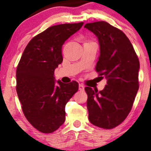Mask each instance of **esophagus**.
<instances>
[{
    "label": "esophagus",
    "instance_id": "esophagus-1",
    "mask_svg": "<svg viewBox=\"0 0 151 151\" xmlns=\"http://www.w3.org/2000/svg\"><path fill=\"white\" fill-rule=\"evenodd\" d=\"M79 89L80 90V91H83V90L84 89V85H83V84H79Z\"/></svg>",
    "mask_w": 151,
    "mask_h": 151
}]
</instances>
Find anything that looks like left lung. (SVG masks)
<instances>
[{
	"mask_svg": "<svg viewBox=\"0 0 151 151\" xmlns=\"http://www.w3.org/2000/svg\"><path fill=\"white\" fill-rule=\"evenodd\" d=\"M84 27L98 38L100 55L96 71L107 79L100 91L84 88L89 120L101 129H111L125 120L132 109L139 88V60L129 39L119 29L105 21L86 23Z\"/></svg>",
	"mask_w": 151,
	"mask_h": 151,
	"instance_id": "obj_1",
	"label": "left lung"
}]
</instances>
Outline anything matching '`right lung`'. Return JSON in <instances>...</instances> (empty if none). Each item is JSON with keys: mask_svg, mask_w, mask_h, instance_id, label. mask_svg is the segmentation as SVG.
Instances as JSON below:
<instances>
[{"mask_svg": "<svg viewBox=\"0 0 151 151\" xmlns=\"http://www.w3.org/2000/svg\"><path fill=\"white\" fill-rule=\"evenodd\" d=\"M84 22L51 26L37 35L24 50L16 70V91L24 115L40 132L50 133L65 121V106L78 91L72 81L55 85V70L63 61L62 47Z\"/></svg>", "mask_w": 151, "mask_h": 151, "instance_id": "1", "label": "right lung"}]
</instances>
